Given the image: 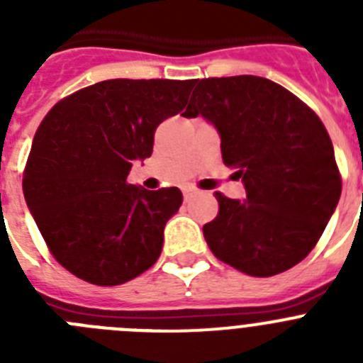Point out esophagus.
I'll use <instances>...</instances> for the list:
<instances>
[{"instance_id": "1", "label": "esophagus", "mask_w": 363, "mask_h": 363, "mask_svg": "<svg viewBox=\"0 0 363 363\" xmlns=\"http://www.w3.org/2000/svg\"><path fill=\"white\" fill-rule=\"evenodd\" d=\"M194 194H196V191H194V189H192V187H185V189H184V198H185V201L191 200V198L194 196Z\"/></svg>"}]
</instances>
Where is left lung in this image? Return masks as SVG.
<instances>
[{"mask_svg": "<svg viewBox=\"0 0 363 363\" xmlns=\"http://www.w3.org/2000/svg\"><path fill=\"white\" fill-rule=\"evenodd\" d=\"M182 114L201 116L236 167L245 200L216 192L220 213L203 225L218 259L251 277H274L306 258L342 192L331 138L320 118L278 83L259 76L196 79Z\"/></svg>", "mask_w": 363, "mask_h": 363, "instance_id": "1", "label": "left lung"}]
</instances>
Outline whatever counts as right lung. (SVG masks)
<instances>
[{"label":"right lung","mask_w":363,"mask_h":363,"mask_svg":"<svg viewBox=\"0 0 363 363\" xmlns=\"http://www.w3.org/2000/svg\"><path fill=\"white\" fill-rule=\"evenodd\" d=\"M194 79H107L74 92L41 121L23 194L54 258L94 285H120L152 267L178 187L127 184L152 154L154 130L184 111Z\"/></svg>","instance_id":"right-lung-1"}]
</instances>
